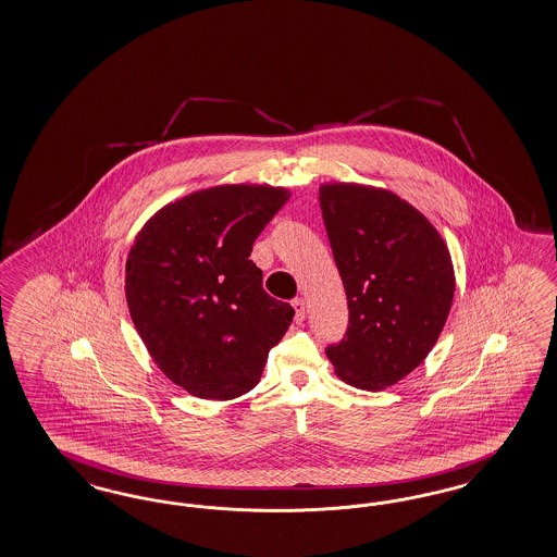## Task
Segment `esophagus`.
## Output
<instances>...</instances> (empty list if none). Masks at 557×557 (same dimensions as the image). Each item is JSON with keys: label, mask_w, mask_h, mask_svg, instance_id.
<instances>
[{"label": "esophagus", "mask_w": 557, "mask_h": 557, "mask_svg": "<svg viewBox=\"0 0 557 557\" xmlns=\"http://www.w3.org/2000/svg\"><path fill=\"white\" fill-rule=\"evenodd\" d=\"M292 307H294V311H296L294 321H296V323H302V321H305V300H302V298H294V300H292Z\"/></svg>", "instance_id": "esophagus-1"}]
</instances>
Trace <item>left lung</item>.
Here are the masks:
<instances>
[{
  "mask_svg": "<svg viewBox=\"0 0 557 557\" xmlns=\"http://www.w3.org/2000/svg\"><path fill=\"white\" fill-rule=\"evenodd\" d=\"M319 202L348 300V330L325 355L342 381L389 387L423 362L444 330L454 298L449 250L394 193L325 184Z\"/></svg>",
  "mask_w": 557,
  "mask_h": 557,
  "instance_id": "1",
  "label": "left lung"
}]
</instances>
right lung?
<instances>
[{
	"mask_svg": "<svg viewBox=\"0 0 557 557\" xmlns=\"http://www.w3.org/2000/svg\"><path fill=\"white\" fill-rule=\"evenodd\" d=\"M286 188L230 184L163 207L134 240L126 300L159 369L188 394L232 400L263 375L294 309L248 257Z\"/></svg>",
	"mask_w": 557,
	"mask_h": 557,
	"instance_id": "add662e5",
	"label": "right lung"
}]
</instances>
